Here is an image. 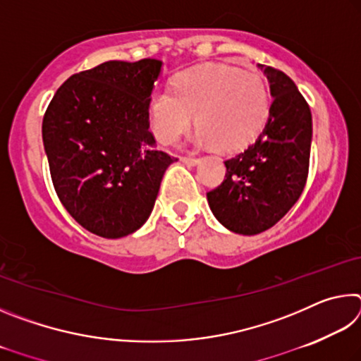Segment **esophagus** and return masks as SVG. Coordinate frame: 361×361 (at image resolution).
Here are the masks:
<instances>
[{"label":"esophagus","instance_id":"obj_1","mask_svg":"<svg viewBox=\"0 0 361 361\" xmlns=\"http://www.w3.org/2000/svg\"><path fill=\"white\" fill-rule=\"evenodd\" d=\"M180 161L183 164H186V166L194 167V166H197V164L200 162V159H197V157H180Z\"/></svg>","mask_w":361,"mask_h":361}]
</instances>
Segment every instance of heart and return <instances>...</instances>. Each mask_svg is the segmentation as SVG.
Wrapping results in <instances>:
<instances>
[{
  "mask_svg": "<svg viewBox=\"0 0 361 361\" xmlns=\"http://www.w3.org/2000/svg\"><path fill=\"white\" fill-rule=\"evenodd\" d=\"M173 90H156L148 103L149 127L161 145H173L191 129L194 142L239 151L252 145L271 113V95L259 73L231 65H202L173 79Z\"/></svg>",
  "mask_w": 361,
  "mask_h": 361,
  "instance_id": "heart-1",
  "label": "heart"
}]
</instances>
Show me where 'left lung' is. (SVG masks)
I'll return each mask as SVG.
<instances>
[{"label":"left lung","mask_w":361,"mask_h":361,"mask_svg":"<svg viewBox=\"0 0 361 361\" xmlns=\"http://www.w3.org/2000/svg\"><path fill=\"white\" fill-rule=\"evenodd\" d=\"M258 68L274 99L269 119L253 145L224 162L226 180L207 192L218 221L242 235L271 229L298 202L312 143V114L296 84L272 66Z\"/></svg>","instance_id":"left-lung-1"}]
</instances>
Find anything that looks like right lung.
I'll list each match as a JSON object with an SVG mask.
<instances>
[{"instance_id": "1", "label": "right lung", "mask_w": 361, "mask_h": 361, "mask_svg": "<svg viewBox=\"0 0 361 361\" xmlns=\"http://www.w3.org/2000/svg\"><path fill=\"white\" fill-rule=\"evenodd\" d=\"M162 62H109L60 85L42 119L54 188L84 229L105 239L138 231L176 159L156 149L148 103Z\"/></svg>"}]
</instances>
